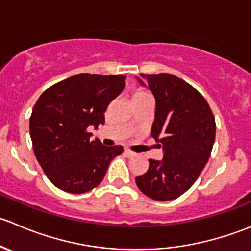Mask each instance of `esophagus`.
Masks as SVG:
<instances>
[{"instance_id": "34e87169", "label": "esophagus", "mask_w": 251, "mask_h": 251, "mask_svg": "<svg viewBox=\"0 0 251 251\" xmlns=\"http://www.w3.org/2000/svg\"><path fill=\"white\" fill-rule=\"evenodd\" d=\"M125 153L128 157H133V156H135V152H133V151H130L129 149H125Z\"/></svg>"}]
</instances>
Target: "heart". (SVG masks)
<instances>
[{
  "label": "heart",
  "mask_w": 251,
  "mask_h": 251,
  "mask_svg": "<svg viewBox=\"0 0 251 251\" xmlns=\"http://www.w3.org/2000/svg\"><path fill=\"white\" fill-rule=\"evenodd\" d=\"M145 98H150V95L144 90H136L135 93L133 94V100H138V99H145Z\"/></svg>",
  "instance_id": "heart-1"
}]
</instances>
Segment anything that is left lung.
Wrapping results in <instances>:
<instances>
[{
	"label": "left lung",
	"instance_id": "left-lung-1",
	"mask_svg": "<svg viewBox=\"0 0 251 251\" xmlns=\"http://www.w3.org/2000/svg\"><path fill=\"white\" fill-rule=\"evenodd\" d=\"M156 102L151 136L162 146V160H149L145 175L135 178L139 189L157 201L187 192L211 155L216 135L215 117L204 96L173 74H140Z\"/></svg>",
	"mask_w": 251,
	"mask_h": 251
}]
</instances>
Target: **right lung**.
Listing matches in <instances>:
<instances>
[{
  "mask_svg": "<svg viewBox=\"0 0 251 251\" xmlns=\"http://www.w3.org/2000/svg\"><path fill=\"white\" fill-rule=\"evenodd\" d=\"M126 75L81 73L41 94L30 117L34 153L59 189L81 194L98 187L123 146L91 140L89 129L105 125L107 106L123 91Z\"/></svg>",
  "mask_w": 251,
  "mask_h": 251,
  "instance_id": "right-lung-1",
  "label": "right lung"
}]
</instances>
